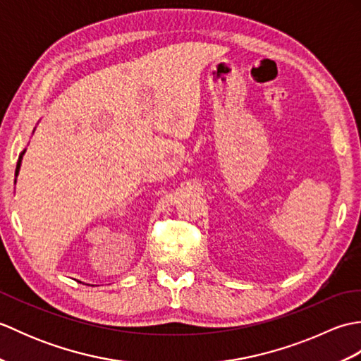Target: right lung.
Here are the masks:
<instances>
[{
  "label": "right lung",
  "mask_w": 361,
  "mask_h": 361,
  "mask_svg": "<svg viewBox=\"0 0 361 361\" xmlns=\"http://www.w3.org/2000/svg\"><path fill=\"white\" fill-rule=\"evenodd\" d=\"M23 155H25V152H23V153H21V155H20V158H18V163H17V169H15V175H17V173H18V167H20V163H21V158H23Z\"/></svg>",
  "instance_id": "1"
}]
</instances>
